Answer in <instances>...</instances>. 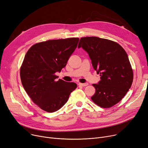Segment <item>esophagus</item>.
I'll return each instance as SVG.
<instances>
[{
	"mask_svg": "<svg viewBox=\"0 0 148 148\" xmlns=\"http://www.w3.org/2000/svg\"><path fill=\"white\" fill-rule=\"evenodd\" d=\"M79 84L80 85V86H86L88 85V83H79Z\"/></svg>",
	"mask_w": 148,
	"mask_h": 148,
	"instance_id": "esophagus-1",
	"label": "esophagus"
}]
</instances>
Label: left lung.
I'll list each match as a JSON object with an SVG mask.
<instances>
[{
    "label": "left lung",
    "mask_w": 148,
    "mask_h": 148,
    "mask_svg": "<svg viewBox=\"0 0 148 148\" xmlns=\"http://www.w3.org/2000/svg\"><path fill=\"white\" fill-rule=\"evenodd\" d=\"M86 51L100 81L92 100L98 106L109 108L125 97L133 80V72L126 51L118 43L95 36L80 39L78 48Z\"/></svg>",
    "instance_id": "1"
}]
</instances>
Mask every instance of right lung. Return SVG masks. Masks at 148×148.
<instances>
[{
    "label": "right lung",
    "mask_w": 148,
    "mask_h": 148,
    "mask_svg": "<svg viewBox=\"0 0 148 148\" xmlns=\"http://www.w3.org/2000/svg\"><path fill=\"white\" fill-rule=\"evenodd\" d=\"M79 41L71 38L41 42L26 54L20 68L21 83L33 102L45 112L59 110L77 88L75 83L57 81L55 73L65 68Z\"/></svg>",
    "instance_id": "obj_1"
}]
</instances>
